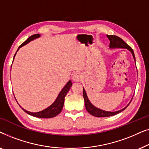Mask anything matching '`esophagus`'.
<instances>
[{"label":"esophagus","mask_w":149,"mask_h":149,"mask_svg":"<svg viewBox=\"0 0 149 149\" xmlns=\"http://www.w3.org/2000/svg\"><path fill=\"white\" fill-rule=\"evenodd\" d=\"M72 80L74 81V82H79L82 80V75L80 72H74V74L72 76Z\"/></svg>","instance_id":"esophagus-1"}]
</instances>
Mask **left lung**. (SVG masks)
Segmentation results:
<instances>
[{"label":"left lung","instance_id":"left-lung-1","mask_svg":"<svg viewBox=\"0 0 149 149\" xmlns=\"http://www.w3.org/2000/svg\"><path fill=\"white\" fill-rule=\"evenodd\" d=\"M107 37L110 40V45L109 47L111 49H116V48H120V49H127V50H129L130 52L132 53V56H133V58L134 59V61L136 62V59H135V56H134V51L132 49L131 47H130L125 42H124L123 40L121 39V38L119 37V36H115V35H107ZM83 97H84L85 100V108H86L87 111L88 112L89 114H91V115L95 116V117H111V116H113L117 115V114L121 113L123 111H124L126 108H127L129 104L131 102V101L130 102V103L126 106L125 108H123V109L119 110L118 111H103V110L100 109L98 108L95 107L93 106L92 104L91 103V102L89 101L88 99V97H87L86 91H85L84 87H83Z\"/></svg>","mask_w":149,"mask_h":149}]
</instances>
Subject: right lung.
Wrapping results in <instances>:
<instances>
[{
  "label": "right lung",
  "instance_id": "add662e5",
  "mask_svg": "<svg viewBox=\"0 0 149 149\" xmlns=\"http://www.w3.org/2000/svg\"><path fill=\"white\" fill-rule=\"evenodd\" d=\"M40 35L39 34H34V35L30 36L29 38H28L27 40H26L25 42H23L21 45H20L19 47H18V49L17 50V52L19 49V48H21L22 47H23L24 45H26V44H28V42L32 41L34 39H36V38H39ZM17 52H16L15 56L13 57V60L15 58V56L16 54H17ZM72 82L71 81H68L66 85L63 87V89L61 90V91L59 93L58 97L56 100L54 101V102L52 104V105H50L49 107L47 108V109L42 110L41 111L37 112V113H32V112L28 111L24 109L23 108H22L23 109V111L24 112H26V113L28 114V115L33 116V117H38V118H44V119H47V118H52L54 117L59 115L62 111V110L63 109V107H64V98L65 96H66L67 93L68 92V91L70 90L71 86H72Z\"/></svg>",
  "mask_w": 149,
  "mask_h": 149
}]
</instances>
